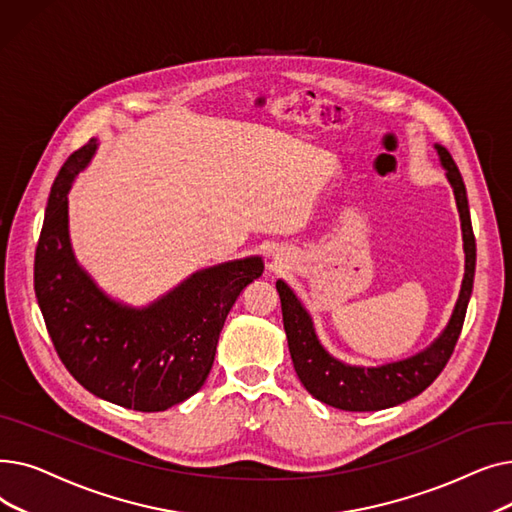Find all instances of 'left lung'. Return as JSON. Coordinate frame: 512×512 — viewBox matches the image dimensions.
I'll list each match as a JSON object with an SVG mask.
<instances>
[{
	"instance_id": "1",
	"label": "left lung",
	"mask_w": 512,
	"mask_h": 512,
	"mask_svg": "<svg viewBox=\"0 0 512 512\" xmlns=\"http://www.w3.org/2000/svg\"><path fill=\"white\" fill-rule=\"evenodd\" d=\"M434 149L440 157V166L446 172V180L452 186L456 209H459L465 276L448 324L432 344L407 359L390 361L378 367L344 363L321 344L315 332L313 317L297 294H294V290L284 280L276 282L294 371H297L305 390L330 407L365 413L390 409L400 405V402L415 398L438 378L454 351L456 340L461 336L467 305L473 292L475 236L471 228V213L463 176L446 147L436 143Z\"/></svg>"
}]
</instances>
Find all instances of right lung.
<instances>
[{"label": "right lung", "instance_id": "add662e5", "mask_svg": "<svg viewBox=\"0 0 512 512\" xmlns=\"http://www.w3.org/2000/svg\"><path fill=\"white\" fill-rule=\"evenodd\" d=\"M97 147L91 139L72 153L51 186L35 294L51 342L80 386L124 409L166 411L205 384L224 321L263 274V259L205 267L145 307L114 299L78 263L70 240L68 193Z\"/></svg>", "mask_w": 512, "mask_h": 512}]
</instances>
